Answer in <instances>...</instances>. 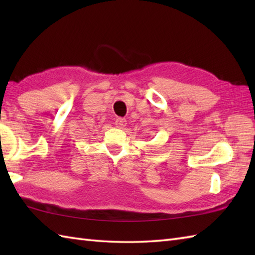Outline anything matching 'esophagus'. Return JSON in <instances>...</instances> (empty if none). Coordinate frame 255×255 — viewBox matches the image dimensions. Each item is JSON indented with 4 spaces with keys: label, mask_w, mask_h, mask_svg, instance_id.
Returning a JSON list of instances; mask_svg holds the SVG:
<instances>
[{
    "label": "esophagus",
    "mask_w": 255,
    "mask_h": 255,
    "mask_svg": "<svg viewBox=\"0 0 255 255\" xmlns=\"http://www.w3.org/2000/svg\"><path fill=\"white\" fill-rule=\"evenodd\" d=\"M115 125H116L117 128L123 129V128L126 127L127 121H126V119H125V118H117L116 122H115Z\"/></svg>",
    "instance_id": "esophagus-1"
}]
</instances>
